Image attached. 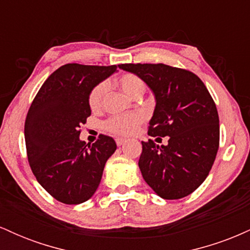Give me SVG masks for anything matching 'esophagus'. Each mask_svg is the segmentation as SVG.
Returning a JSON list of instances; mask_svg holds the SVG:
<instances>
[{
	"label": "esophagus",
	"mask_w": 250,
	"mask_h": 250,
	"mask_svg": "<svg viewBox=\"0 0 250 250\" xmlns=\"http://www.w3.org/2000/svg\"><path fill=\"white\" fill-rule=\"evenodd\" d=\"M115 141H116V145L119 146V147H120V146H122L123 143L125 142V139H122V137H117V139L115 140Z\"/></svg>",
	"instance_id": "esophagus-1"
}]
</instances>
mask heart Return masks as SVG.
<instances>
[{
    "label": "heart",
    "mask_w": 250,
    "mask_h": 250,
    "mask_svg": "<svg viewBox=\"0 0 250 250\" xmlns=\"http://www.w3.org/2000/svg\"><path fill=\"white\" fill-rule=\"evenodd\" d=\"M119 87L125 91L129 97L139 99L146 91V82L140 76L131 73L123 74L116 80ZM108 91V84L105 82H100L91 89L88 97L89 107L93 111H99L103 107L105 95ZM143 122L141 114H128V115L111 116L103 123V127L109 133L119 136H129L133 135L139 129Z\"/></svg>",
    "instance_id": "b5f03b06"
}]
</instances>
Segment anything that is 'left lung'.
I'll return each instance as SVG.
<instances>
[{"mask_svg":"<svg viewBox=\"0 0 250 250\" xmlns=\"http://www.w3.org/2000/svg\"><path fill=\"white\" fill-rule=\"evenodd\" d=\"M153 90L156 107L148 135L168 136L167 146L142 141L139 167L149 187L165 200L188 196L202 185L219 150V114L205 83L187 69L163 63H125Z\"/></svg>","mask_w":250,"mask_h":250,"instance_id":"left-lung-1","label":"left lung"}]
</instances>
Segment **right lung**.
<instances>
[{"label": "right lung", "instance_id": "obj_1", "mask_svg": "<svg viewBox=\"0 0 250 250\" xmlns=\"http://www.w3.org/2000/svg\"><path fill=\"white\" fill-rule=\"evenodd\" d=\"M116 68L62 65L45 80L28 110L24 139L31 171L54 199L65 205H80L93 196L105 162L116 150L107 135H100L93 145L79 137L91 114V89Z\"/></svg>", "mask_w": 250, "mask_h": 250}]
</instances>
